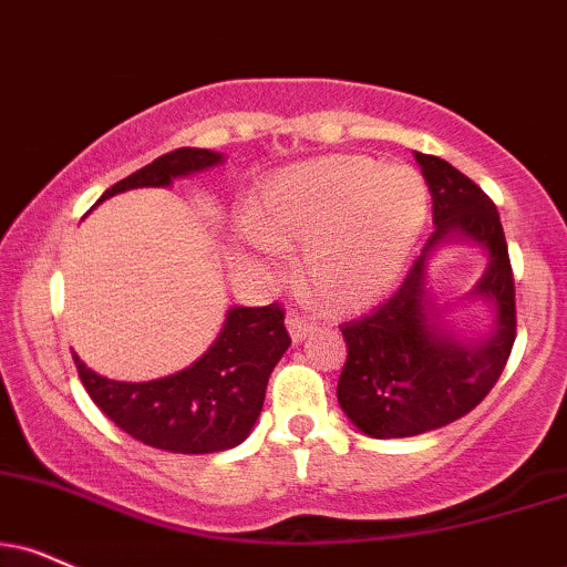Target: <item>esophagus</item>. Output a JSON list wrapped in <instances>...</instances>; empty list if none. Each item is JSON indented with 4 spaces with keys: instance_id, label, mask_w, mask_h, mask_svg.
Segmentation results:
<instances>
[{
    "instance_id": "esophagus-1",
    "label": "esophagus",
    "mask_w": 567,
    "mask_h": 567,
    "mask_svg": "<svg viewBox=\"0 0 567 567\" xmlns=\"http://www.w3.org/2000/svg\"><path fill=\"white\" fill-rule=\"evenodd\" d=\"M285 324H288V332H290L292 343H303V340L313 332L311 319L303 317V313H298V311H290L288 319H285Z\"/></svg>"
}]
</instances>
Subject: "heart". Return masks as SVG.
<instances>
[{
    "label": "heart",
    "instance_id": "1",
    "mask_svg": "<svg viewBox=\"0 0 567 567\" xmlns=\"http://www.w3.org/2000/svg\"><path fill=\"white\" fill-rule=\"evenodd\" d=\"M254 218L261 254L309 243L306 275L327 309L359 311L399 279L425 227L427 189L414 168L322 158L266 182Z\"/></svg>",
    "mask_w": 567,
    "mask_h": 567
}]
</instances>
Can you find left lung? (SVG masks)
I'll list each match as a JSON object with an SVG mask.
<instances>
[{
	"mask_svg": "<svg viewBox=\"0 0 567 567\" xmlns=\"http://www.w3.org/2000/svg\"><path fill=\"white\" fill-rule=\"evenodd\" d=\"M414 158L431 189L435 231L385 303L340 324L349 357L338 401L372 439H409L465 417L496 385L515 343V279L499 210L452 163L425 153ZM446 239L475 241L489 256L471 293L495 306V324L483 341L449 331L426 288V261Z\"/></svg>",
	"mask_w": 567,
	"mask_h": 567,
	"instance_id": "left-lung-1",
	"label": "left lung"
}]
</instances>
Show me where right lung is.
Returning a JSON list of instances; mask_svg holds the SVG:
<instances>
[{
  "label": "right lung",
  "instance_id": "add662e5",
  "mask_svg": "<svg viewBox=\"0 0 567 567\" xmlns=\"http://www.w3.org/2000/svg\"><path fill=\"white\" fill-rule=\"evenodd\" d=\"M224 163L221 153L179 147L105 189L97 203L136 187H168L179 176ZM279 303L235 306L214 346L187 370L150 383L107 380L73 353L81 383L121 431L174 454H214L237 446L261 414L269 374L288 351Z\"/></svg>",
  "mask_w": 567,
  "mask_h": 567
}]
</instances>
